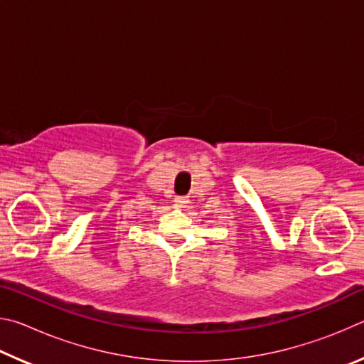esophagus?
<instances>
[{
  "label": "esophagus",
  "instance_id": "obj_1",
  "mask_svg": "<svg viewBox=\"0 0 364 364\" xmlns=\"http://www.w3.org/2000/svg\"><path fill=\"white\" fill-rule=\"evenodd\" d=\"M175 205L178 208H186L189 205V199L186 196H178L175 199Z\"/></svg>",
  "mask_w": 364,
  "mask_h": 364
}]
</instances>
